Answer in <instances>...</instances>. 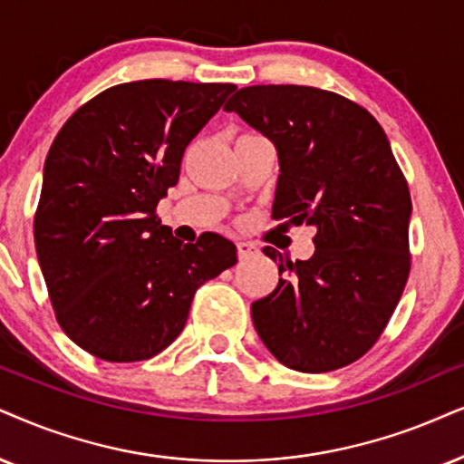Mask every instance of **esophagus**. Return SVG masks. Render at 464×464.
<instances>
[{"mask_svg": "<svg viewBox=\"0 0 464 464\" xmlns=\"http://www.w3.org/2000/svg\"><path fill=\"white\" fill-rule=\"evenodd\" d=\"M237 255L239 259H250V256L256 255V246H252L250 242H237Z\"/></svg>", "mask_w": 464, "mask_h": 464, "instance_id": "esophagus-1", "label": "esophagus"}]
</instances>
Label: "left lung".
Instances as JSON below:
<instances>
[{
    "label": "left lung",
    "instance_id": "left-lung-1",
    "mask_svg": "<svg viewBox=\"0 0 464 464\" xmlns=\"http://www.w3.org/2000/svg\"><path fill=\"white\" fill-rule=\"evenodd\" d=\"M225 111L278 151L274 218L316 228L308 261L263 248L283 278L250 306L256 334L293 371L330 372L360 360L411 269V195L383 128L360 104L306 85L244 87Z\"/></svg>",
    "mask_w": 464,
    "mask_h": 464
}]
</instances>
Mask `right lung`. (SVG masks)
<instances>
[{"instance_id": "obj_1", "label": "right lung", "mask_w": 464, "mask_h": 464, "mask_svg": "<svg viewBox=\"0 0 464 464\" xmlns=\"http://www.w3.org/2000/svg\"><path fill=\"white\" fill-rule=\"evenodd\" d=\"M231 92L233 83H121L53 140L34 239L57 324L87 353L158 355L184 330L198 286L237 263L227 237L184 244L156 216L184 150Z\"/></svg>"}]
</instances>
